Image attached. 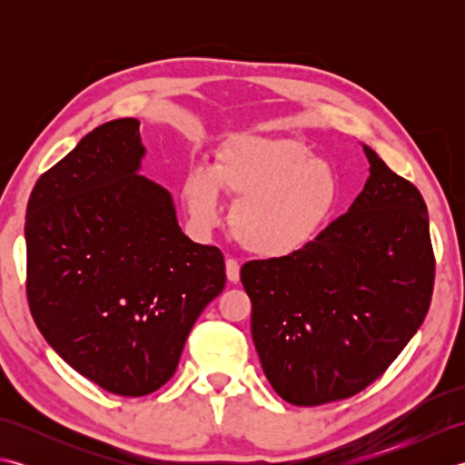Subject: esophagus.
Wrapping results in <instances>:
<instances>
[{"label":"esophagus","instance_id":"obj_1","mask_svg":"<svg viewBox=\"0 0 465 465\" xmlns=\"http://www.w3.org/2000/svg\"><path fill=\"white\" fill-rule=\"evenodd\" d=\"M225 275L232 283L240 282V262L238 260H233V258L225 260Z\"/></svg>","mask_w":465,"mask_h":465}]
</instances>
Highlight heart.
<instances>
[{
	"label": "heart",
	"mask_w": 465,
	"mask_h": 465,
	"mask_svg": "<svg viewBox=\"0 0 465 465\" xmlns=\"http://www.w3.org/2000/svg\"><path fill=\"white\" fill-rule=\"evenodd\" d=\"M220 190L235 200L230 223L243 248L262 258H283L320 233L341 185L335 167L312 157L303 142L242 135L217 152L212 170L195 165L185 177L187 213L197 230L220 222Z\"/></svg>",
	"instance_id": "obj_1"
}]
</instances>
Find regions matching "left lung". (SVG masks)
I'll return each instance as SVG.
<instances>
[{
    "label": "left lung",
    "mask_w": 465,
    "mask_h": 465,
    "mask_svg": "<svg viewBox=\"0 0 465 465\" xmlns=\"http://www.w3.org/2000/svg\"><path fill=\"white\" fill-rule=\"evenodd\" d=\"M350 212L300 252L243 263L265 378L293 406L351 398L390 368L430 310L436 260L418 187L363 145Z\"/></svg>",
    "instance_id": "8db88e82"
}]
</instances>
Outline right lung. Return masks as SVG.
<instances>
[{"label":"right lung","instance_id":"right-lung-1","mask_svg":"<svg viewBox=\"0 0 465 465\" xmlns=\"http://www.w3.org/2000/svg\"><path fill=\"white\" fill-rule=\"evenodd\" d=\"M134 117L107 122L39 177L27 202V303L47 343L100 388L147 396L172 378L225 285L223 253L177 225L140 175Z\"/></svg>","mask_w":465,"mask_h":465}]
</instances>
